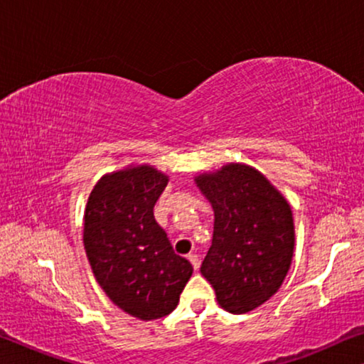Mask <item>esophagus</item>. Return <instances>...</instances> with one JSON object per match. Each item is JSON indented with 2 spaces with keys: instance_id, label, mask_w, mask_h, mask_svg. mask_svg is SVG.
Listing matches in <instances>:
<instances>
[{
  "instance_id": "34e87169",
  "label": "esophagus",
  "mask_w": 364,
  "mask_h": 364,
  "mask_svg": "<svg viewBox=\"0 0 364 364\" xmlns=\"http://www.w3.org/2000/svg\"><path fill=\"white\" fill-rule=\"evenodd\" d=\"M188 259H189V262H191V264L194 267V269H199V258H198V255H196V253L188 255Z\"/></svg>"
}]
</instances>
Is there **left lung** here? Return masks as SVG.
Returning <instances> with one entry per match:
<instances>
[{
	"mask_svg": "<svg viewBox=\"0 0 364 364\" xmlns=\"http://www.w3.org/2000/svg\"><path fill=\"white\" fill-rule=\"evenodd\" d=\"M194 183L214 209L213 245L200 274L224 311L250 312L278 292L291 268V205L262 171L245 164L203 171Z\"/></svg>",
	"mask_w": 364,
	"mask_h": 364,
	"instance_id": "obj_1",
	"label": "left lung"
}]
</instances>
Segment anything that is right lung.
I'll list each match as a JSON object with an SVG mask.
<instances>
[{
	"label": "right lung",
	"instance_id": "right-lung-1",
	"mask_svg": "<svg viewBox=\"0 0 364 364\" xmlns=\"http://www.w3.org/2000/svg\"><path fill=\"white\" fill-rule=\"evenodd\" d=\"M166 184L155 166L129 165L101 176L85 208L83 243L97 284L112 304L145 322L175 311L193 274L154 217Z\"/></svg>",
	"mask_w": 364,
	"mask_h": 364
}]
</instances>
